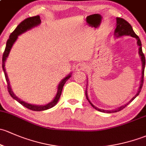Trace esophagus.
<instances>
[{
	"label": "esophagus",
	"mask_w": 146,
	"mask_h": 146,
	"mask_svg": "<svg viewBox=\"0 0 146 146\" xmlns=\"http://www.w3.org/2000/svg\"><path fill=\"white\" fill-rule=\"evenodd\" d=\"M86 68H87V66L85 64H84V63H79V64H76V67H75L76 71L77 72L84 71V70H85Z\"/></svg>",
	"instance_id": "obj_1"
}]
</instances>
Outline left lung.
<instances>
[{"label":"left lung","instance_id":"8db88e82","mask_svg":"<svg viewBox=\"0 0 146 146\" xmlns=\"http://www.w3.org/2000/svg\"><path fill=\"white\" fill-rule=\"evenodd\" d=\"M116 28H115V31H114V36H115V38H119V37L124 36H129L133 37V38H136V40H137V46H139V57L141 58V64H142V70H141V78L140 81V84H139V87L138 88V91L136 93V94L126 104H124V106H121L120 107H118V108H115V109L113 110H103V109H100V108H97V107L94 106L92 103L91 102V100H89L88 96V94H87V86H88V79H87V84H86V97L87 100L89 102L90 104L91 105V106L94 108V109L100 111V112H106V113H112V112H119V111L121 110L122 109H124L127 105L129 104L131 102L133 101L140 94L141 88H142L143 84V76H144V70H145V56H144L143 53L142 51V45H141V40L139 39V36L135 34V32L133 31V29H132V27L131 26L130 24L128 22L125 20V19H122V18L120 17H117L116 18Z\"/></svg>","mask_w":146,"mask_h":146}]
</instances>
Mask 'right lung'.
<instances>
[{
    "label": "right lung",
    "mask_w": 146,
    "mask_h": 146,
    "mask_svg": "<svg viewBox=\"0 0 146 146\" xmlns=\"http://www.w3.org/2000/svg\"><path fill=\"white\" fill-rule=\"evenodd\" d=\"M40 23H41V20H40V17L38 15L35 16V17L27 18V19H25V20L22 21V22L17 27V28L14 30V31L10 34L8 40H7L5 51H4V53L3 55V60H2L3 61L2 62L3 70L4 74H5L6 82H7V89H8V92L9 94H10V95L11 96V97L13 98V99L17 100L18 103H20L21 105H22V106H25V108H28V109L31 110H33V111L46 110H48L50 109V108H52V107L55 106V105L58 103V100H59L61 94H62V88H63V86H64V84H65L66 82H67V81L72 76V72H70L69 73L67 76H64V77L63 78L58 86L56 95H55V97L53 98V99H52L50 102H49V103H46V104L45 105H34V104H31V103H27V102L24 101V100H21L20 98H18L13 91V89H12L11 86H10V81H9L8 76H7V74L5 71V64L6 62V60H7V58H8L10 50H11L14 43H15L16 40H17L18 36L22 35V34H24V33L27 32V31H29V30H31V29L39 26Z\"/></svg>",
    "instance_id": "right-lung-1"
}]
</instances>
